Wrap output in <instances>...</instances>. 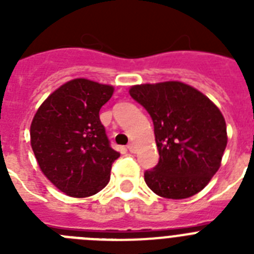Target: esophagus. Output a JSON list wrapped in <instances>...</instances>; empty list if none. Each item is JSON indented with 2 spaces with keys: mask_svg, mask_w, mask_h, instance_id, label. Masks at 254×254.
Instances as JSON below:
<instances>
[{
  "mask_svg": "<svg viewBox=\"0 0 254 254\" xmlns=\"http://www.w3.org/2000/svg\"><path fill=\"white\" fill-rule=\"evenodd\" d=\"M127 149H128L131 152H136V146H134V143H128Z\"/></svg>",
  "mask_w": 254,
  "mask_h": 254,
  "instance_id": "obj_1",
  "label": "esophagus"
}]
</instances>
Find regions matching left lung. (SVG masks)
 I'll return each instance as SVG.
<instances>
[{
    "instance_id": "left-lung-1",
    "label": "left lung",
    "mask_w": 254,
    "mask_h": 254,
    "mask_svg": "<svg viewBox=\"0 0 254 254\" xmlns=\"http://www.w3.org/2000/svg\"><path fill=\"white\" fill-rule=\"evenodd\" d=\"M129 95L154 123L159 163L145 172L150 190L172 199L198 193L220 168L228 142L219 108L179 81L136 85Z\"/></svg>"
}]
</instances>
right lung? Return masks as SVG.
Here are the masks:
<instances>
[{
  "label": "right lung",
  "mask_w": 254,
  "mask_h": 254,
  "mask_svg": "<svg viewBox=\"0 0 254 254\" xmlns=\"http://www.w3.org/2000/svg\"><path fill=\"white\" fill-rule=\"evenodd\" d=\"M113 90L75 78L53 91L33 118L30 142L40 169L68 196H93L111 179L120 152L111 147L99 112Z\"/></svg>",
  "instance_id": "add662e5"
}]
</instances>
